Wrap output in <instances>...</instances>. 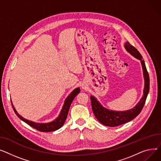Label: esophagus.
<instances>
[{"mask_svg": "<svg viewBox=\"0 0 161 161\" xmlns=\"http://www.w3.org/2000/svg\"><path fill=\"white\" fill-rule=\"evenodd\" d=\"M86 86L85 84H82V89H86Z\"/></svg>", "mask_w": 161, "mask_h": 161, "instance_id": "obj_1", "label": "esophagus"}]
</instances>
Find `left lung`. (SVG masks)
<instances>
[{"instance_id":"1","label":"left lung","mask_w":161,"mask_h":161,"mask_svg":"<svg viewBox=\"0 0 161 161\" xmlns=\"http://www.w3.org/2000/svg\"><path fill=\"white\" fill-rule=\"evenodd\" d=\"M125 48L134 57L140 60L143 69L144 77V94L137 105L133 108L125 111L110 110L103 107L95 97L90 96L92 108L94 115L101 124L108 127H116L130 121L136 118L142 110L149 90V77L147 71L144 60L139 51L128 42L125 43Z\"/></svg>"}]
</instances>
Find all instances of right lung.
Listing matches in <instances>:
<instances>
[{
  "label": "right lung",
  "mask_w": 161,
  "mask_h": 161,
  "mask_svg": "<svg viewBox=\"0 0 161 161\" xmlns=\"http://www.w3.org/2000/svg\"><path fill=\"white\" fill-rule=\"evenodd\" d=\"M79 92H80L79 88H75L68 96V97L66 98V99L64 102V106L62 107V109L58 117L56 119H55L54 121L49 122V123H46V124H39V123H36L34 121L28 120L26 119H25L23 117H22L21 115L19 114L17 112L15 108H14V107L13 105L12 101H11V103H12L13 109L16 114V115L19 117V118H20L21 120H23V121L26 123L28 125H29L30 126L32 127L33 128L37 129V130L41 131V132H51V131L57 130V129H60L61 127H62L66 118H67L68 112H69L70 106L71 105V103L73 102V100L74 99V98L76 97V96Z\"/></svg>",
  "instance_id": "right-lung-1"
}]
</instances>
